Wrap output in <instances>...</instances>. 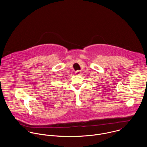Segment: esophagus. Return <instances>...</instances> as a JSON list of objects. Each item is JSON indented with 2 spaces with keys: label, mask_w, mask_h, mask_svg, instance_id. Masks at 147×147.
I'll use <instances>...</instances> for the list:
<instances>
[{
  "label": "esophagus",
  "mask_w": 147,
  "mask_h": 147,
  "mask_svg": "<svg viewBox=\"0 0 147 147\" xmlns=\"http://www.w3.org/2000/svg\"><path fill=\"white\" fill-rule=\"evenodd\" d=\"M80 71H79V70H78V71H76V72H75V74H76V75H79L80 74Z\"/></svg>",
  "instance_id": "1"
}]
</instances>
